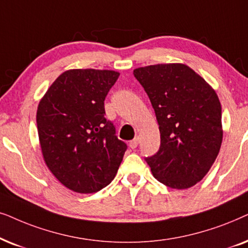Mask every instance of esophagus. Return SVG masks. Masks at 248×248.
Masks as SVG:
<instances>
[{"mask_svg":"<svg viewBox=\"0 0 248 248\" xmlns=\"http://www.w3.org/2000/svg\"><path fill=\"white\" fill-rule=\"evenodd\" d=\"M138 143H140V137H135L133 140H130L129 141V146H130V148H136L137 146H138Z\"/></svg>","mask_w":248,"mask_h":248,"instance_id":"34e87169","label":"esophagus"}]
</instances>
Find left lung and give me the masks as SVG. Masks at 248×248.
<instances>
[{
    "instance_id": "1",
    "label": "left lung",
    "mask_w": 248,
    "mask_h": 248,
    "mask_svg": "<svg viewBox=\"0 0 248 248\" xmlns=\"http://www.w3.org/2000/svg\"><path fill=\"white\" fill-rule=\"evenodd\" d=\"M156 115L158 151L145 160L155 179L174 189H186L205 177L222 143L219 97L204 79L183 63L137 68Z\"/></svg>"
}]
</instances>
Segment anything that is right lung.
<instances>
[{
  "instance_id": "add662e5",
  "label": "right lung",
  "mask_w": 248,
  "mask_h": 248,
  "mask_svg": "<svg viewBox=\"0 0 248 248\" xmlns=\"http://www.w3.org/2000/svg\"><path fill=\"white\" fill-rule=\"evenodd\" d=\"M119 75L95 69L64 71L38 104L36 121L46 166L76 193L107 187L127 150L104 110L105 97Z\"/></svg>"
}]
</instances>
